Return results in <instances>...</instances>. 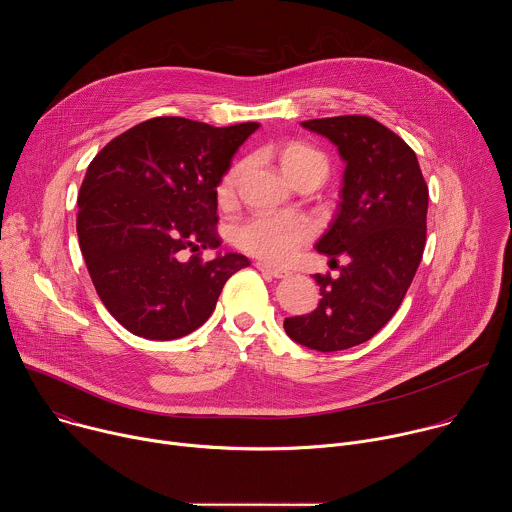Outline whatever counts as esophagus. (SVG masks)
Instances as JSON below:
<instances>
[{
  "label": "esophagus",
  "mask_w": 512,
  "mask_h": 512,
  "mask_svg": "<svg viewBox=\"0 0 512 512\" xmlns=\"http://www.w3.org/2000/svg\"><path fill=\"white\" fill-rule=\"evenodd\" d=\"M255 265H257V269H259V271H263V273H267V275H271V277H277V279H281V277H287V275H289V271H287V269L273 267V265H269V263H265V261H257Z\"/></svg>",
  "instance_id": "obj_1"
}]
</instances>
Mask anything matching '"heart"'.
<instances>
[{"instance_id":"1","label":"heart","mask_w":512,"mask_h":512,"mask_svg":"<svg viewBox=\"0 0 512 512\" xmlns=\"http://www.w3.org/2000/svg\"><path fill=\"white\" fill-rule=\"evenodd\" d=\"M279 164L289 180L308 170H316L322 176H326L328 172L326 158L306 143L285 145L279 154ZM239 176L241 166H235L225 174L221 186H218L221 200H229L233 196ZM233 237L237 247L245 253L269 263H281L294 257L310 241L312 227L304 218L296 216H253L235 229Z\"/></svg>"}]
</instances>
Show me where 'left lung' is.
<instances>
[{"label":"left lung","instance_id":"1","mask_svg":"<svg viewBox=\"0 0 512 512\" xmlns=\"http://www.w3.org/2000/svg\"><path fill=\"white\" fill-rule=\"evenodd\" d=\"M330 139L344 162L340 202L314 245L340 275H314L318 308L285 318L287 336L336 352L373 338L399 310L425 247L427 184L415 152L379 121L342 115L302 121Z\"/></svg>","mask_w":512,"mask_h":512}]
</instances>
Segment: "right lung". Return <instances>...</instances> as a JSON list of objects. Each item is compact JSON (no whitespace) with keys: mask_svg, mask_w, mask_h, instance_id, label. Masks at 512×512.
<instances>
[{"mask_svg":"<svg viewBox=\"0 0 512 512\" xmlns=\"http://www.w3.org/2000/svg\"><path fill=\"white\" fill-rule=\"evenodd\" d=\"M259 123L212 127L143 121L89 164L79 192V245L97 294L131 334L174 340L214 312L227 279L251 261L218 249L216 186ZM195 255L185 257V251Z\"/></svg>","mask_w":512,"mask_h":512,"instance_id":"add662e5","label":"right lung"}]
</instances>
